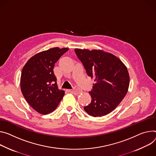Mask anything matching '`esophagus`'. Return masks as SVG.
<instances>
[{"label": "esophagus", "mask_w": 156, "mask_h": 156, "mask_svg": "<svg viewBox=\"0 0 156 156\" xmlns=\"http://www.w3.org/2000/svg\"><path fill=\"white\" fill-rule=\"evenodd\" d=\"M69 91L70 93H73L74 94H76V95H78V94H79L81 93L80 90H79L77 88H74L73 89L69 90Z\"/></svg>", "instance_id": "esophagus-1"}]
</instances>
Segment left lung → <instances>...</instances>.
<instances>
[{
  "mask_svg": "<svg viewBox=\"0 0 156 156\" xmlns=\"http://www.w3.org/2000/svg\"><path fill=\"white\" fill-rule=\"evenodd\" d=\"M87 75L94 79L89 91L91 103L84 107L93 117L105 116L114 110L125 97L129 85L126 66L116 56L102 50L75 49Z\"/></svg>",
  "mask_w": 156,
  "mask_h": 156,
  "instance_id": "left-lung-1",
  "label": "left lung"
}]
</instances>
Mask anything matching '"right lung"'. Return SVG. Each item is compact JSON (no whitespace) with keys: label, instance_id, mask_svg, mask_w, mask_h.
Returning <instances> with one entry per match:
<instances>
[{"label":"right lung","instance_id":"obj_1","mask_svg":"<svg viewBox=\"0 0 156 156\" xmlns=\"http://www.w3.org/2000/svg\"><path fill=\"white\" fill-rule=\"evenodd\" d=\"M68 50L55 47L31 57L23 68L21 91L27 103L37 112L47 115L53 111L62 100L63 90L58 88L53 68L55 63Z\"/></svg>","mask_w":156,"mask_h":156}]
</instances>
